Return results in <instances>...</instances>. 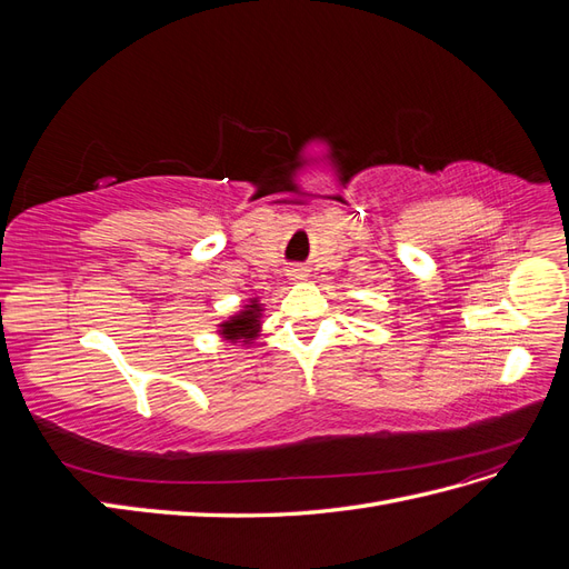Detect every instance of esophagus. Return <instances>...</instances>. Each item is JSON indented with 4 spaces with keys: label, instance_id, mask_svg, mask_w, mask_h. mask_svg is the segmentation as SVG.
<instances>
[{
    "label": "esophagus",
    "instance_id": "obj_1",
    "mask_svg": "<svg viewBox=\"0 0 569 569\" xmlns=\"http://www.w3.org/2000/svg\"><path fill=\"white\" fill-rule=\"evenodd\" d=\"M289 278L295 280V282H301V280L308 278V272H306L303 268H291V270H289Z\"/></svg>",
    "mask_w": 569,
    "mask_h": 569
}]
</instances>
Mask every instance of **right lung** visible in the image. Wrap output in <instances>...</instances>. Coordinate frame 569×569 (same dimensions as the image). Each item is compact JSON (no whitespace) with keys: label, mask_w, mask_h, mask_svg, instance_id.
<instances>
[{"label":"right lung","mask_w":569,"mask_h":569,"mask_svg":"<svg viewBox=\"0 0 569 569\" xmlns=\"http://www.w3.org/2000/svg\"><path fill=\"white\" fill-rule=\"evenodd\" d=\"M261 316L263 303H258V299H249V303L242 306V311H237L226 322L218 325V335L232 343H253L258 332H261Z\"/></svg>","instance_id":"1"}]
</instances>
